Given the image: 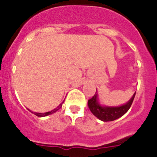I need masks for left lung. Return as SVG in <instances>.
I'll return each instance as SVG.
<instances>
[{"label":"left lung","mask_w":157,"mask_h":157,"mask_svg":"<svg viewBox=\"0 0 157 157\" xmlns=\"http://www.w3.org/2000/svg\"><path fill=\"white\" fill-rule=\"evenodd\" d=\"M97 93V92H96ZM136 92L133 95L131 99L126 105L120 107H102L98 104L97 99V94H94L92 98L89 99L88 107L93 114L104 122L113 121L118 118L121 117L130 109L133 101L135 97Z\"/></svg>","instance_id":"8db88e82"}]
</instances>
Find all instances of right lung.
I'll use <instances>...</instances> for the list:
<instances>
[{
  "mask_svg": "<svg viewBox=\"0 0 157 157\" xmlns=\"http://www.w3.org/2000/svg\"><path fill=\"white\" fill-rule=\"evenodd\" d=\"M63 102H62L60 105H59V106L57 107V108H56L55 109H53V110L50 111V112H45V113H38V112H32V113H34L35 116H38V117H44V116H48V115H52L53 114V113H55V112H56V111H58L59 109H60V108L62 107V105H63Z\"/></svg>",
  "mask_w": 157,
  "mask_h": 157,
  "instance_id": "right-lung-1",
  "label": "right lung"
}]
</instances>
